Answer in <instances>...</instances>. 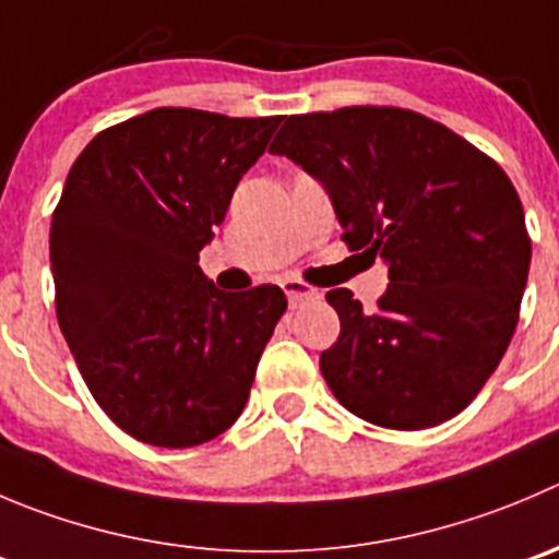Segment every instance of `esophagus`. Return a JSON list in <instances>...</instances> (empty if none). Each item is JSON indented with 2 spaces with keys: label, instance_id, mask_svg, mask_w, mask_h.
Masks as SVG:
<instances>
[{
  "label": "esophagus",
  "instance_id": "obj_1",
  "mask_svg": "<svg viewBox=\"0 0 559 559\" xmlns=\"http://www.w3.org/2000/svg\"><path fill=\"white\" fill-rule=\"evenodd\" d=\"M283 290H285V296H288L290 307H299L301 301L316 299V296H318L316 288H310V285L301 283V280H285Z\"/></svg>",
  "mask_w": 559,
  "mask_h": 559
}]
</instances>
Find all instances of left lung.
Returning <instances> with one entry per match:
<instances>
[{
    "instance_id": "1",
    "label": "left lung",
    "mask_w": 559,
    "mask_h": 559,
    "mask_svg": "<svg viewBox=\"0 0 559 559\" xmlns=\"http://www.w3.org/2000/svg\"><path fill=\"white\" fill-rule=\"evenodd\" d=\"M269 151L326 189L350 252L390 269L376 310L345 288L326 294L340 316L321 354L334 397L395 430L464 412L508 350L533 254L502 167L395 106L290 115Z\"/></svg>"
}]
</instances>
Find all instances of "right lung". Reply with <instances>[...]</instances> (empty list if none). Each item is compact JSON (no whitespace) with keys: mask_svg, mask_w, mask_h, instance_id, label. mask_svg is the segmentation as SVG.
I'll use <instances>...</instances> for the list:
<instances>
[{"mask_svg":"<svg viewBox=\"0 0 559 559\" xmlns=\"http://www.w3.org/2000/svg\"><path fill=\"white\" fill-rule=\"evenodd\" d=\"M280 117L151 109L100 131L51 216L57 321L98 406L156 448H197L247 406L288 299L225 294L200 249Z\"/></svg>","mask_w":559,"mask_h":559,"instance_id":"add662e5","label":"right lung"}]
</instances>
